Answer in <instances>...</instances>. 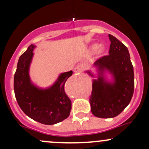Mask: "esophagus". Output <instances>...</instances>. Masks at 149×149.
I'll return each mask as SVG.
<instances>
[{
    "label": "esophagus",
    "instance_id": "obj_1",
    "mask_svg": "<svg viewBox=\"0 0 149 149\" xmlns=\"http://www.w3.org/2000/svg\"><path fill=\"white\" fill-rule=\"evenodd\" d=\"M83 69H84V66H83V65L79 64L74 68V70H73V71L76 73H80L82 72V71H83Z\"/></svg>",
    "mask_w": 149,
    "mask_h": 149
}]
</instances>
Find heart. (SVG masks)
I'll list each match as a JSON object with an SVG mask.
<instances>
[{
    "label": "heart",
    "instance_id": "b5f03b06",
    "mask_svg": "<svg viewBox=\"0 0 149 149\" xmlns=\"http://www.w3.org/2000/svg\"><path fill=\"white\" fill-rule=\"evenodd\" d=\"M92 49H96L97 52L98 54H101V53H102L104 51V49H105V47H104V45H102V44H100V45H92Z\"/></svg>",
    "mask_w": 149,
    "mask_h": 149
}]
</instances>
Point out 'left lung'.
<instances>
[{"label":"left lung","instance_id":"obj_1","mask_svg":"<svg viewBox=\"0 0 149 149\" xmlns=\"http://www.w3.org/2000/svg\"><path fill=\"white\" fill-rule=\"evenodd\" d=\"M109 38L111 41L109 54L93 64L96 76L90 70L85 71L94 78L90 97L91 111L102 118L119 115L130 102L134 88V69L128 49L111 34ZM107 73L112 76L111 80L106 78Z\"/></svg>","mask_w":149,"mask_h":149}]
</instances>
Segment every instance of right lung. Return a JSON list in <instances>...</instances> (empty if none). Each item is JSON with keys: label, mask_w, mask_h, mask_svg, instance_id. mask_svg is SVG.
Returning <instances> with one entry per match:
<instances>
[{"label": "right lung", "mask_w": 149, "mask_h": 149, "mask_svg": "<svg viewBox=\"0 0 149 149\" xmlns=\"http://www.w3.org/2000/svg\"><path fill=\"white\" fill-rule=\"evenodd\" d=\"M35 45L20 56L14 76V90L17 103L30 118L44 125H54L69 117L71 102L64 91V85L73 71L61 73L49 87L40 88L30 78V66Z\"/></svg>", "instance_id": "obj_1"}]
</instances>
